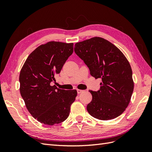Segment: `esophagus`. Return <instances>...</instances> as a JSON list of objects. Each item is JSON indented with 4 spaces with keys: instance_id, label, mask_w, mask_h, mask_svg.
I'll list each match as a JSON object with an SVG mask.
<instances>
[{
    "instance_id": "1",
    "label": "esophagus",
    "mask_w": 152,
    "mask_h": 152,
    "mask_svg": "<svg viewBox=\"0 0 152 152\" xmlns=\"http://www.w3.org/2000/svg\"><path fill=\"white\" fill-rule=\"evenodd\" d=\"M77 93L78 94H80V93H83V92H84V90H81V89H77Z\"/></svg>"
}]
</instances>
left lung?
<instances>
[{"label": "left lung", "mask_w": 152, "mask_h": 152, "mask_svg": "<svg viewBox=\"0 0 152 152\" xmlns=\"http://www.w3.org/2000/svg\"><path fill=\"white\" fill-rule=\"evenodd\" d=\"M75 53L95 79L102 78L100 89L90 90L93 99L87 106L91 116L108 121L118 117L129 103L134 89L129 62L115 45L99 37L77 42Z\"/></svg>", "instance_id": "obj_1"}]
</instances>
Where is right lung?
<instances>
[{
	"instance_id": "1",
	"label": "right lung",
	"mask_w": 152,
	"mask_h": 152,
	"mask_svg": "<svg viewBox=\"0 0 152 152\" xmlns=\"http://www.w3.org/2000/svg\"><path fill=\"white\" fill-rule=\"evenodd\" d=\"M73 52V43L51 41L37 48L21 68V96L32 117L40 123L53 126L69 116L77 91L60 89L50 83Z\"/></svg>"
}]
</instances>
